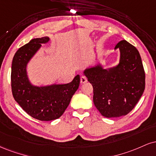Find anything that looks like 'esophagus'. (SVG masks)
Returning a JSON list of instances; mask_svg holds the SVG:
<instances>
[{"instance_id":"obj_1","label":"esophagus","mask_w":156,"mask_h":156,"mask_svg":"<svg viewBox=\"0 0 156 156\" xmlns=\"http://www.w3.org/2000/svg\"><path fill=\"white\" fill-rule=\"evenodd\" d=\"M87 82V78H86V76H82L80 77V83H85Z\"/></svg>"}]
</instances>
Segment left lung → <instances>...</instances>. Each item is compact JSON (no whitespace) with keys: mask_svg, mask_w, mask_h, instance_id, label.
<instances>
[{"mask_svg":"<svg viewBox=\"0 0 156 156\" xmlns=\"http://www.w3.org/2000/svg\"><path fill=\"white\" fill-rule=\"evenodd\" d=\"M117 48L121 52L117 66L105 70L97 65L84 71L93 86L94 104L106 118L127 115L137 104L145 87V73L138 50L125 40L118 43Z\"/></svg>","mask_w":156,"mask_h":156,"instance_id":"left-lung-1","label":"left lung"}]
</instances>
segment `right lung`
I'll list each match as a JSON object with an SVG mask.
<instances>
[{"label": "right lung", "instance_id": "right-lung-1", "mask_svg": "<svg viewBox=\"0 0 156 156\" xmlns=\"http://www.w3.org/2000/svg\"><path fill=\"white\" fill-rule=\"evenodd\" d=\"M48 41V37L34 38L19 48L13 58L11 74L15 101L31 117L44 121L57 119L62 115L80 84L79 75L66 84L38 87L30 83L26 71L27 64L41 44Z\"/></svg>", "mask_w": 156, "mask_h": 156}]
</instances>
